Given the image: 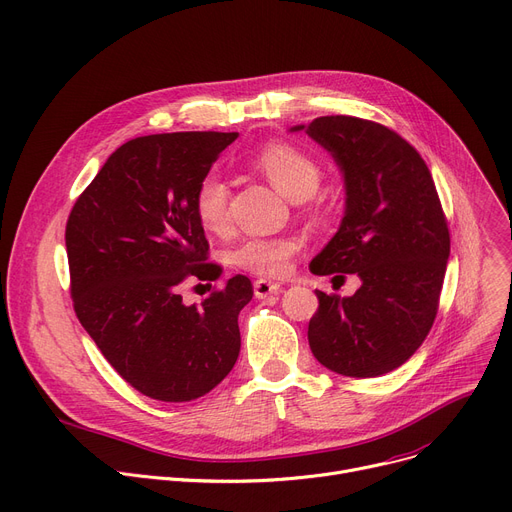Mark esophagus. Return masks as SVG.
<instances>
[{
    "instance_id": "1",
    "label": "esophagus",
    "mask_w": 512,
    "mask_h": 512,
    "mask_svg": "<svg viewBox=\"0 0 512 512\" xmlns=\"http://www.w3.org/2000/svg\"><path fill=\"white\" fill-rule=\"evenodd\" d=\"M281 291V285L279 283H273V281H266V279H258V281H254V293H256V297H268V295H273V293H279Z\"/></svg>"
}]
</instances>
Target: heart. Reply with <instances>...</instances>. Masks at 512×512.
<instances>
[{
	"label": "heart",
	"instance_id": "b5f03b06",
	"mask_svg": "<svg viewBox=\"0 0 512 512\" xmlns=\"http://www.w3.org/2000/svg\"><path fill=\"white\" fill-rule=\"evenodd\" d=\"M256 165L285 196L302 200L316 192L320 182L318 163L287 142L266 144ZM194 213L198 223L210 233H225L231 225L229 186L219 175H206L194 194ZM302 248V239L283 237H250L231 252V262L254 275L281 277L289 270V260Z\"/></svg>",
	"mask_w": 512,
	"mask_h": 512
}]
</instances>
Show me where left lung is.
Returning a JSON list of instances; mask_svg holds the SVG:
<instances>
[{
	"label": "left lung",
	"instance_id": "obj_1",
	"mask_svg": "<svg viewBox=\"0 0 512 512\" xmlns=\"http://www.w3.org/2000/svg\"><path fill=\"white\" fill-rule=\"evenodd\" d=\"M302 130L345 182L343 221L310 270L362 281L349 297L316 291L310 349L343 376L388 374L426 341L438 312L450 235L434 179L407 140L368 119L326 115L291 128Z\"/></svg>",
	"mask_w": 512,
	"mask_h": 512
}]
</instances>
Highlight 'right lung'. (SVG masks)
Returning a JSON list of instances; mask_svg holds the SVG:
<instances>
[{"mask_svg": "<svg viewBox=\"0 0 512 512\" xmlns=\"http://www.w3.org/2000/svg\"><path fill=\"white\" fill-rule=\"evenodd\" d=\"M237 132H173L119 146L76 200L66 248L74 310L113 370L167 403L210 393L235 366L237 316L254 289L235 275L202 304H184L190 277L215 281L194 213L198 184Z\"/></svg>", "mask_w": 512, "mask_h": 512, "instance_id": "obj_1", "label": "right lung"}]
</instances>
